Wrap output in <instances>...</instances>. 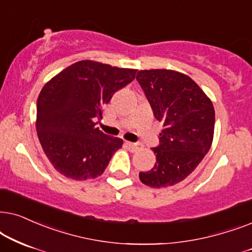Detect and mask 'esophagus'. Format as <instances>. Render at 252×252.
I'll return each instance as SVG.
<instances>
[{
	"label": "esophagus",
	"mask_w": 252,
	"mask_h": 252,
	"mask_svg": "<svg viewBox=\"0 0 252 252\" xmlns=\"http://www.w3.org/2000/svg\"><path fill=\"white\" fill-rule=\"evenodd\" d=\"M126 147H128L130 151H131V152H136V151L139 149V145H138V144H136V143L126 142Z\"/></svg>",
	"instance_id": "1"
}]
</instances>
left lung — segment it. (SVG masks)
<instances>
[{
    "label": "left lung",
    "mask_w": 252,
    "mask_h": 252,
    "mask_svg": "<svg viewBox=\"0 0 252 252\" xmlns=\"http://www.w3.org/2000/svg\"><path fill=\"white\" fill-rule=\"evenodd\" d=\"M136 79L162 122L160 145L154 147L157 162L140 172L142 183L151 188L175 186L189 176L209 152L214 135V107L189 76L175 70H140Z\"/></svg>",
    "instance_id": "8db88e82"
}]
</instances>
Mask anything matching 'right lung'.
<instances>
[{"mask_svg":"<svg viewBox=\"0 0 252 252\" xmlns=\"http://www.w3.org/2000/svg\"><path fill=\"white\" fill-rule=\"evenodd\" d=\"M137 70L83 60L45 84L36 102V133L54 168L69 179H95L123 145L96 128L102 106L135 79Z\"/></svg>","mask_w":252,"mask_h":252,"instance_id":"1","label":"right lung"}]
</instances>
